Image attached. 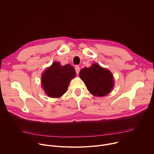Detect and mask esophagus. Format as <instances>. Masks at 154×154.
Listing matches in <instances>:
<instances>
[{"label":"esophagus","mask_w":154,"mask_h":154,"mask_svg":"<svg viewBox=\"0 0 154 154\" xmlns=\"http://www.w3.org/2000/svg\"><path fill=\"white\" fill-rule=\"evenodd\" d=\"M75 70L76 74H79V72H80V68H79V66H76V67L75 68Z\"/></svg>","instance_id":"34e87169"}]
</instances>
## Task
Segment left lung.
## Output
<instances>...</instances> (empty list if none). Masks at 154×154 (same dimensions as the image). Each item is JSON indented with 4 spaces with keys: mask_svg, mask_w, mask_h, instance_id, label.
Returning <instances> with one entry per match:
<instances>
[{
    "mask_svg": "<svg viewBox=\"0 0 154 154\" xmlns=\"http://www.w3.org/2000/svg\"><path fill=\"white\" fill-rule=\"evenodd\" d=\"M79 76L86 85L87 90L95 96H105L113 88V75L99 64L94 63L89 68L82 69Z\"/></svg>",
    "mask_w": 154,
    "mask_h": 154,
    "instance_id": "left-lung-1",
    "label": "left lung"
}]
</instances>
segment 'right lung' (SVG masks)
<instances>
[{
    "label": "right lung",
    "instance_id": "add662e5",
    "mask_svg": "<svg viewBox=\"0 0 154 154\" xmlns=\"http://www.w3.org/2000/svg\"><path fill=\"white\" fill-rule=\"evenodd\" d=\"M75 76V71L71 64L61 66L59 62H54L42 75V88L48 96L60 97L66 92L71 80Z\"/></svg>",
    "mask_w": 154,
    "mask_h": 154
}]
</instances>
